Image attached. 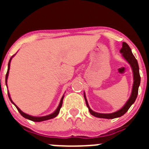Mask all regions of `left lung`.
<instances>
[{
    "label": "left lung",
    "mask_w": 149,
    "mask_h": 149,
    "mask_svg": "<svg viewBox=\"0 0 149 149\" xmlns=\"http://www.w3.org/2000/svg\"><path fill=\"white\" fill-rule=\"evenodd\" d=\"M120 53L122 54V56L126 61L128 63V64L131 65V69L133 72V78H134V84L132 86V91H131V94L129 99L127 100L125 104L122 107L120 110H117V111L112 113H100L97 112L93 111L92 109L89 107L88 101L86 100V95L85 93H84V98L86 101V106H87L89 111L91 114L95 117L98 118H102V119H115V118H119L122 116L128 110V109L131 107V105L135 102L136 98L138 95V89H139V84H140V75H139V65H138V62L135 56L132 54L131 48L129 47L128 45L126 42H122V48L120 50Z\"/></svg>",
    "instance_id": "8db88e82"
}]
</instances>
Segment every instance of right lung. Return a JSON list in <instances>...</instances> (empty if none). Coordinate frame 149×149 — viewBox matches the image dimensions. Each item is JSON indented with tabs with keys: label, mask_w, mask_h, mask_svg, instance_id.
<instances>
[{
	"label": "right lung",
	"mask_w": 149,
	"mask_h": 149,
	"mask_svg": "<svg viewBox=\"0 0 149 149\" xmlns=\"http://www.w3.org/2000/svg\"><path fill=\"white\" fill-rule=\"evenodd\" d=\"M15 55H13V56H12L11 58H10V61H9V63H8V69H7V72H6V86H7V78H8V76H9V72H10V63H11L12 58H13V56H15ZM8 96H9V98H10V101H11V102L13 104L15 105V107H16V108H17V110H18V112L20 113V114L22 116L24 117L25 119H29V120L33 121V122H42V121L48 120V119H54V118H55V117H56V116L58 115L59 113H60V108H61L62 104H63V98H64V95H63V97H62V98H61V100H60V104H59L58 107H57V108H56V110H55V111L54 112V113H51V114H49V115H48V116H33L28 115V114L25 113H24V112H22V110H20V109L18 108V107H17V105H15V104H14V102H13V101H12L10 93H8Z\"/></svg>",
	"instance_id": "add662e5"
}]
</instances>
